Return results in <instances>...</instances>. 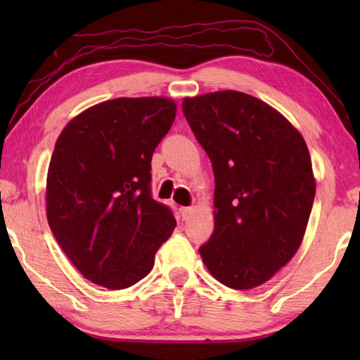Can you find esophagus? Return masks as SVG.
Instances as JSON below:
<instances>
[{
    "mask_svg": "<svg viewBox=\"0 0 360 360\" xmlns=\"http://www.w3.org/2000/svg\"><path fill=\"white\" fill-rule=\"evenodd\" d=\"M180 211V216H181V219H188L190 218V214H191V211H193V210H191V208H180L179 210Z\"/></svg>",
    "mask_w": 360,
    "mask_h": 360,
    "instance_id": "esophagus-1",
    "label": "esophagus"
}]
</instances>
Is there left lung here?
Wrapping results in <instances>:
<instances>
[{
  "label": "left lung",
  "instance_id": "1",
  "mask_svg": "<svg viewBox=\"0 0 360 360\" xmlns=\"http://www.w3.org/2000/svg\"><path fill=\"white\" fill-rule=\"evenodd\" d=\"M181 110L216 184L214 231L201 259L226 287H259L303 240L316 191L308 147L278 111L245 93L185 98Z\"/></svg>",
  "mask_w": 360,
  "mask_h": 360
}]
</instances>
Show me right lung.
<instances>
[{
    "label": "right lung",
    "mask_w": 360,
    "mask_h": 360,
    "mask_svg": "<svg viewBox=\"0 0 360 360\" xmlns=\"http://www.w3.org/2000/svg\"><path fill=\"white\" fill-rule=\"evenodd\" d=\"M167 98H116L83 111L58 136L47 174V221L90 282L122 290L144 278L176 221L152 198L150 160L170 131Z\"/></svg>",
    "instance_id": "obj_1"
}]
</instances>
